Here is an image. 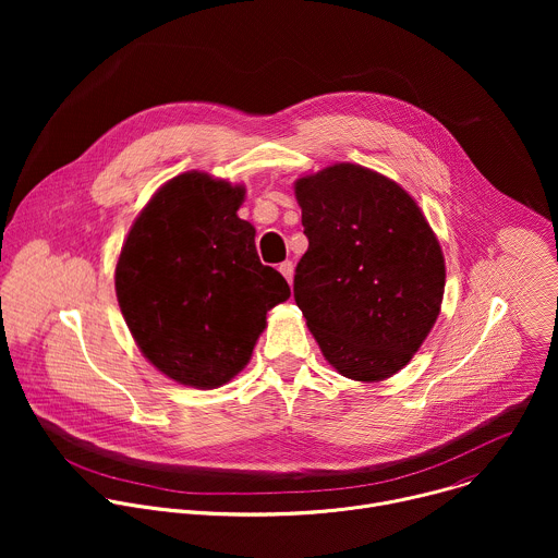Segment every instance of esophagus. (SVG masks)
Listing matches in <instances>:
<instances>
[{"mask_svg":"<svg viewBox=\"0 0 558 558\" xmlns=\"http://www.w3.org/2000/svg\"><path fill=\"white\" fill-rule=\"evenodd\" d=\"M278 271H280V274L287 278V282L291 284V280H293V265L287 260V263H282V265L278 267Z\"/></svg>","mask_w":558,"mask_h":558,"instance_id":"obj_1","label":"esophagus"}]
</instances>
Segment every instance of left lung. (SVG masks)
<instances>
[{"label":"left lung","instance_id":"1","mask_svg":"<svg viewBox=\"0 0 558 558\" xmlns=\"http://www.w3.org/2000/svg\"><path fill=\"white\" fill-rule=\"evenodd\" d=\"M308 250L293 298L327 362L344 377L381 381L430 333L446 265L437 235L395 181L336 163L295 181Z\"/></svg>","mask_w":558,"mask_h":558}]
</instances>
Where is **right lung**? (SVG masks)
<instances>
[{
    "label": "right lung",
    "instance_id": "obj_1",
    "mask_svg": "<svg viewBox=\"0 0 558 558\" xmlns=\"http://www.w3.org/2000/svg\"><path fill=\"white\" fill-rule=\"evenodd\" d=\"M245 187L185 172L158 190L123 243L114 287L141 353L170 379L216 388L241 373L291 295L238 218Z\"/></svg>",
    "mask_w": 558,
    "mask_h": 558
}]
</instances>
